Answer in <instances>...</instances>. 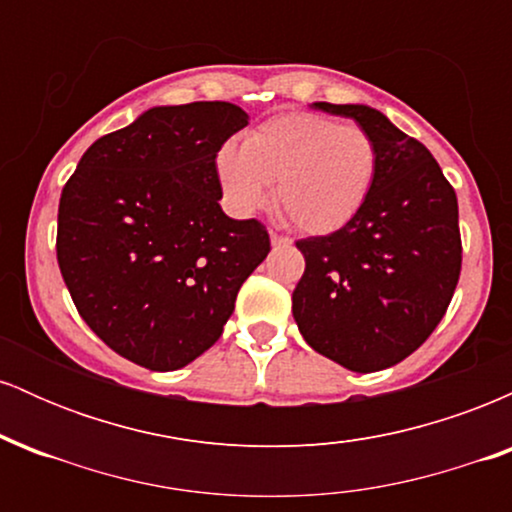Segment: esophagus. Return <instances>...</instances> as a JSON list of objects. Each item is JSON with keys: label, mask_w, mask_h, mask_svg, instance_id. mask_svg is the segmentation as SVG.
<instances>
[{"label": "esophagus", "mask_w": 512, "mask_h": 512, "mask_svg": "<svg viewBox=\"0 0 512 512\" xmlns=\"http://www.w3.org/2000/svg\"><path fill=\"white\" fill-rule=\"evenodd\" d=\"M269 240H272V245L276 248V245H291V238L281 236V233H269Z\"/></svg>", "instance_id": "esophagus-1"}]
</instances>
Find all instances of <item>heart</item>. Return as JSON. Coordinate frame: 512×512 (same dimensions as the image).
<instances>
[{
    "instance_id": "1",
    "label": "heart",
    "mask_w": 512,
    "mask_h": 512,
    "mask_svg": "<svg viewBox=\"0 0 512 512\" xmlns=\"http://www.w3.org/2000/svg\"><path fill=\"white\" fill-rule=\"evenodd\" d=\"M378 173V146L366 129L315 113L272 117L245 134L243 146L216 154L223 197L252 214L269 197L298 228L332 233L361 211Z\"/></svg>"
}]
</instances>
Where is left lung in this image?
<instances>
[{"label":"left lung","instance_id":"left-lung-1","mask_svg":"<svg viewBox=\"0 0 512 512\" xmlns=\"http://www.w3.org/2000/svg\"><path fill=\"white\" fill-rule=\"evenodd\" d=\"M313 108L366 129L378 146V173L346 226L296 243L305 272L293 291V320L317 354L373 373L414 354L448 310L462 267L457 197L431 151L380 110Z\"/></svg>","mask_w":512,"mask_h":512}]
</instances>
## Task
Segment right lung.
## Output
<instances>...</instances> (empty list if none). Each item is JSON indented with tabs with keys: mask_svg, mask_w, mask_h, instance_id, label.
Returning <instances> with one entry per match:
<instances>
[{
	"mask_svg": "<svg viewBox=\"0 0 512 512\" xmlns=\"http://www.w3.org/2000/svg\"><path fill=\"white\" fill-rule=\"evenodd\" d=\"M233 103L156 105L88 146L64 185L57 262L110 349L149 370L202 356L269 252L255 219L223 214L216 154L248 125Z\"/></svg>",
	"mask_w": 512,
	"mask_h": 512,
	"instance_id": "add662e5",
	"label": "right lung"
}]
</instances>
